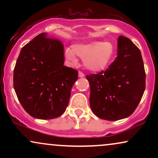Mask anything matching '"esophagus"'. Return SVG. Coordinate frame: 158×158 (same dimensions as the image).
<instances>
[{"mask_svg": "<svg viewBox=\"0 0 158 158\" xmlns=\"http://www.w3.org/2000/svg\"><path fill=\"white\" fill-rule=\"evenodd\" d=\"M85 77L84 73H83V72H81V71H79V77L82 78V77Z\"/></svg>", "mask_w": 158, "mask_h": 158, "instance_id": "34e87169", "label": "esophagus"}]
</instances>
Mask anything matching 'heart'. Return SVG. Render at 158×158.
<instances>
[{
	"mask_svg": "<svg viewBox=\"0 0 158 158\" xmlns=\"http://www.w3.org/2000/svg\"><path fill=\"white\" fill-rule=\"evenodd\" d=\"M115 48L113 44L103 41H93L88 44H75L65 50L67 58L77 62L76 55L84 59L86 68L91 71H102L108 68L113 59Z\"/></svg>",
	"mask_w": 158,
	"mask_h": 158,
	"instance_id": "b5f03b06",
	"label": "heart"
}]
</instances>
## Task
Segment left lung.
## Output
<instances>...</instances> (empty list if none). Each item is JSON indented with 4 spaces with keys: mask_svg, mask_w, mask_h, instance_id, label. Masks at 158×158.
<instances>
[{
    "mask_svg": "<svg viewBox=\"0 0 158 158\" xmlns=\"http://www.w3.org/2000/svg\"><path fill=\"white\" fill-rule=\"evenodd\" d=\"M90 106L99 118L115 121L133 114L146 88V72L139 48L128 38L117 40V56L106 71L86 76Z\"/></svg>",
    "mask_w": 158,
    "mask_h": 158,
    "instance_id": "obj_1",
    "label": "left lung"
}]
</instances>
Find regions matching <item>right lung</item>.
<instances>
[{"instance_id": "obj_1", "label": "right lung", "mask_w": 158, "mask_h": 158, "mask_svg": "<svg viewBox=\"0 0 158 158\" xmlns=\"http://www.w3.org/2000/svg\"><path fill=\"white\" fill-rule=\"evenodd\" d=\"M64 45L45 32L21 49L14 68L13 86L30 116L50 119L65 111L78 71L64 66Z\"/></svg>"}]
</instances>
